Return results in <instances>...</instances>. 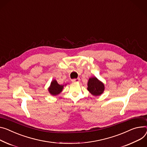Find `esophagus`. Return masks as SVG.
<instances>
[{
    "instance_id": "34e87169",
    "label": "esophagus",
    "mask_w": 147,
    "mask_h": 147,
    "mask_svg": "<svg viewBox=\"0 0 147 147\" xmlns=\"http://www.w3.org/2000/svg\"><path fill=\"white\" fill-rule=\"evenodd\" d=\"M80 81V78H76V79H74V80H72V82H78Z\"/></svg>"
}]
</instances>
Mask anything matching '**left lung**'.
I'll use <instances>...</instances> for the list:
<instances>
[{"label": "left lung", "instance_id": "1", "mask_svg": "<svg viewBox=\"0 0 147 147\" xmlns=\"http://www.w3.org/2000/svg\"><path fill=\"white\" fill-rule=\"evenodd\" d=\"M88 90L93 95L98 96L104 91V85L100 82L96 77L89 78L88 82Z\"/></svg>", "mask_w": 147, "mask_h": 147}]
</instances>
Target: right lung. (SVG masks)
I'll use <instances>...</instances> for the list:
<instances>
[{"label": "right lung", "mask_w": 147, "mask_h": 147, "mask_svg": "<svg viewBox=\"0 0 147 147\" xmlns=\"http://www.w3.org/2000/svg\"><path fill=\"white\" fill-rule=\"evenodd\" d=\"M63 88V85H60L58 84L57 81L53 80L51 84V86L49 88V92L53 95H56L59 94Z\"/></svg>", "instance_id": "right-lung-1"}]
</instances>
